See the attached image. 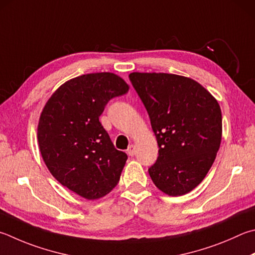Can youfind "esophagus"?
<instances>
[{
    "mask_svg": "<svg viewBox=\"0 0 255 255\" xmlns=\"http://www.w3.org/2000/svg\"><path fill=\"white\" fill-rule=\"evenodd\" d=\"M127 154H128L129 156H133V155L136 154V147H135V145H130V146L128 147Z\"/></svg>",
    "mask_w": 255,
    "mask_h": 255,
    "instance_id": "1",
    "label": "esophagus"
}]
</instances>
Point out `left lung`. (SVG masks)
Returning <instances> with one entry per match:
<instances>
[{"instance_id": "1", "label": "left lung", "mask_w": 255, "mask_h": 255, "mask_svg": "<svg viewBox=\"0 0 255 255\" xmlns=\"http://www.w3.org/2000/svg\"><path fill=\"white\" fill-rule=\"evenodd\" d=\"M150 118L158 158L148 169L156 187L169 196L193 191L214 163L222 139L217 100L191 78L172 73L129 75Z\"/></svg>"}]
</instances>
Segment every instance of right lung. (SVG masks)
Masks as SVG:
<instances>
[{
	"instance_id": "1",
	"label": "right lung",
	"mask_w": 255,
	"mask_h": 255,
	"mask_svg": "<svg viewBox=\"0 0 255 255\" xmlns=\"http://www.w3.org/2000/svg\"><path fill=\"white\" fill-rule=\"evenodd\" d=\"M129 86L112 72L73 78L55 90L38 125L40 152L50 173L63 186L87 200L107 195L118 184L127 160L99 122L114 97Z\"/></svg>"
}]
</instances>
